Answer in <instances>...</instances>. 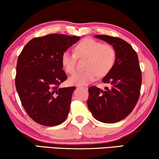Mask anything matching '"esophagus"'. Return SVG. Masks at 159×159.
I'll use <instances>...</instances> for the list:
<instances>
[{"mask_svg":"<svg viewBox=\"0 0 159 159\" xmlns=\"http://www.w3.org/2000/svg\"><path fill=\"white\" fill-rule=\"evenodd\" d=\"M78 87H79V88H82L85 89V90H88V85H78Z\"/></svg>","mask_w":159,"mask_h":159,"instance_id":"esophagus-1","label":"esophagus"}]
</instances>
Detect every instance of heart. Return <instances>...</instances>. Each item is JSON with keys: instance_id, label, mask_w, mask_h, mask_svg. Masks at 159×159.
Segmentation results:
<instances>
[{"instance_id": "1", "label": "heart", "mask_w": 159, "mask_h": 159, "mask_svg": "<svg viewBox=\"0 0 159 159\" xmlns=\"http://www.w3.org/2000/svg\"><path fill=\"white\" fill-rule=\"evenodd\" d=\"M77 58H86L84 64L85 70L76 73L69 78L71 84L82 85L96 79L98 75H108L114 66L116 51L111 45L103 44L92 38H84L74 48V53L64 52L61 56V64L69 75L77 70Z\"/></svg>"}]
</instances>
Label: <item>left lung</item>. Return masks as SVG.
<instances>
[{
	"label": "left lung",
	"mask_w": 159,
	"mask_h": 159,
	"mask_svg": "<svg viewBox=\"0 0 159 159\" xmlns=\"http://www.w3.org/2000/svg\"><path fill=\"white\" fill-rule=\"evenodd\" d=\"M112 45L116 51L114 66L103 78L108 84L103 90L95 86L88 88V106L93 116L103 123L122 120L138 103L142 84V72L138 56L131 45L122 39L108 35L95 36Z\"/></svg>",
	"instance_id": "left-lung-1"
}]
</instances>
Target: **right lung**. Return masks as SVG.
<instances>
[{
  "instance_id": "1",
  "label": "right lung",
  "mask_w": 159,
  "mask_h": 159,
  "mask_svg": "<svg viewBox=\"0 0 159 159\" xmlns=\"http://www.w3.org/2000/svg\"><path fill=\"white\" fill-rule=\"evenodd\" d=\"M80 39L62 34H47L32 39L19 54L16 91L27 114L41 125H58L68 116L76 88L59 87L67 79L61 56Z\"/></svg>"
}]
</instances>
